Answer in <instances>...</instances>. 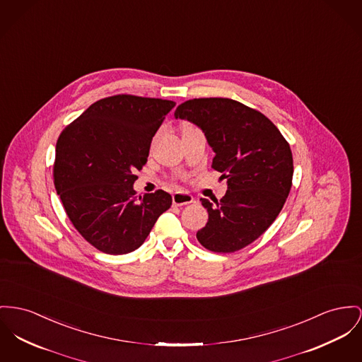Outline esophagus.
<instances>
[{
	"label": "esophagus",
	"mask_w": 362,
	"mask_h": 362,
	"mask_svg": "<svg viewBox=\"0 0 362 362\" xmlns=\"http://www.w3.org/2000/svg\"><path fill=\"white\" fill-rule=\"evenodd\" d=\"M193 203V196L189 193L175 192L173 194V204L175 206H184Z\"/></svg>",
	"instance_id": "obj_1"
}]
</instances>
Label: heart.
<instances>
[{
	"mask_svg": "<svg viewBox=\"0 0 362 362\" xmlns=\"http://www.w3.org/2000/svg\"><path fill=\"white\" fill-rule=\"evenodd\" d=\"M188 127H189V126H188ZM188 127H185V129H188ZM185 129H184V130H185Z\"/></svg>",
	"mask_w": 362,
	"mask_h": 362,
	"instance_id": "1",
	"label": "heart"
}]
</instances>
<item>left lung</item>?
I'll list each match as a JSON object with an SVG mask.
<instances>
[{"label": "left lung", "mask_w": 362, "mask_h": 362, "mask_svg": "<svg viewBox=\"0 0 362 362\" xmlns=\"http://www.w3.org/2000/svg\"><path fill=\"white\" fill-rule=\"evenodd\" d=\"M175 119L199 126L216 156L211 168L228 181L218 202L200 199L209 221L196 238L214 252H235L257 240L280 214L292 185V152L274 123L232 98H193Z\"/></svg>", "instance_id": "left-lung-1"}]
</instances>
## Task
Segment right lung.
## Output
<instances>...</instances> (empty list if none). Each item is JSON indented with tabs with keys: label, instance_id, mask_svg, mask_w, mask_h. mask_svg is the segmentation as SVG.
Listing matches in <instances>:
<instances>
[{
	"label": "right lung",
	"instance_id": "obj_1",
	"mask_svg": "<svg viewBox=\"0 0 362 362\" xmlns=\"http://www.w3.org/2000/svg\"><path fill=\"white\" fill-rule=\"evenodd\" d=\"M171 100L115 95L93 103L59 136L54 188L81 236L101 252L137 250L171 206L159 189L137 196L133 184Z\"/></svg>",
	"mask_w": 362,
	"mask_h": 362
}]
</instances>
